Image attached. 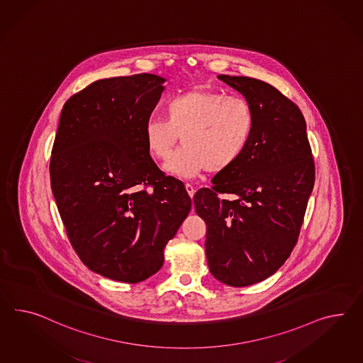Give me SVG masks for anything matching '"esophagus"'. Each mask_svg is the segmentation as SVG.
<instances>
[{"label": "esophagus", "instance_id": "34e87169", "mask_svg": "<svg viewBox=\"0 0 363 363\" xmlns=\"http://www.w3.org/2000/svg\"><path fill=\"white\" fill-rule=\"evenodd\" d=\"M186 192H188V195H189V197L192 199V197H194V195H195V188L191 186V184H188V183H186Z\"/></svg>", "mask_w": 363, "mask_h": 363}]
</instances>
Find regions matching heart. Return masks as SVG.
Returning <instances> with one entry per match:
<instances>
[{
  "label": "heart",
  "mask_w": 363,
  "mask_h": 363,
  "mask_svg": "<svg viewBox=\"0 0 363 363\" xmlns=\"http://www.w3.org/2000/svg\"><path fill=\"white\" fill-rule=\"evenodd\" d=\"M163 118H150L145 125V142L154 159L167 158L180 135L177 150L164 169L175 177H194L232 167L250 142L254 113L250 104L237 96L194 89L171 97Z\"/></svg>",
  "instance_id": "heart-1"
}]
</instances>
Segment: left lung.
<instances>
[{
	"label": "left lung",
	"instance_id": "1",
	"mask_svg": "<svg viewBox=\"0 0 363 363\" xmlns=\"http://www.w3.org/2000/svg\"><path fill=\"white\" fill-rule=\"evenodd\" d=\"M217 77L250 104L254 129L241 158L212 179L211 189H199L194 204L206 223L211 274L246 287L267 279L291 255L315 184V163L295 104L257 79ZM223 193L233 199L220 198Z\"/></svg>",
	"mask_w": 363,
	"mask_h": 363
}]
</instances>
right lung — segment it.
I'll return each instance as SVG.
<instances>
[{
	"label": "right lung",
	"mask_w": 363,
	"mask_h": 363,
	"mask_svg": "<svg viewBox=\"0 0 363 363\" xmlns=\"http://www.w3.org/2000/svg\"><path fill=\"white\" fill-rule=\"evenodd\" d=\"M152 74L103 79L67 100L50 162L51 188L84 264L138 283L163 266V250L192 201L150 157L145 125L164 91Z\"/></svg>",
	"instance_id": "right-lung-1"
}]
</instances>
